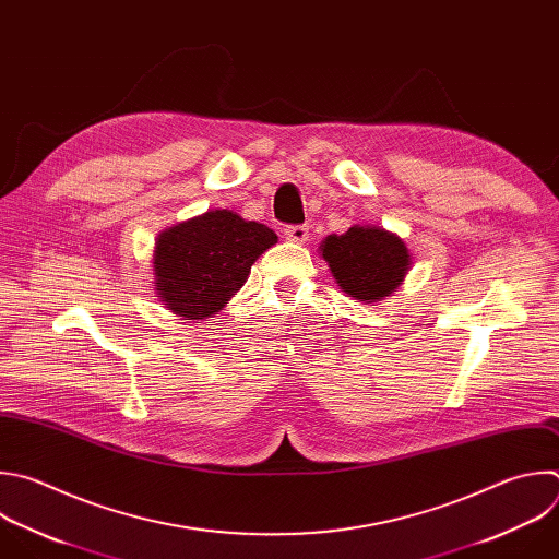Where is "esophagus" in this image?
<instances>
[{"label":"esophagus","instance_id":"esophagus-1","mask_svg":"<svg viewBox=\"0 0 559 559\" xmlns=\"http://www.w3.org/2000/svg\"><path fill=\"white\" fill-rule=\"evenodd\" d=\"M285 239L296 241V243H305L309 239V226L307 224H298V226H285L283 228Z\"/></svg>","mask_w":559,"mask_h":559}]
</instances>
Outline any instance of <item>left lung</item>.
<instances>
[{
    "label": "left lung",
    "instance_id": "left-lung-1",
    "mask_svg": "<svg viewBox=\"0 0 559 559\" xmlns=\"http://www.w3.org/2000/svg\"><path fill=\"white\" fill-rule=\"evenodd\" d=\"M320 252L337 285L368 302L395 292L411 265L408 248L400 237L370 226H353L340 237H326Z\"/></svg>",
    "mask_w": 559,
    "mask_h": 559
}]
</instances>
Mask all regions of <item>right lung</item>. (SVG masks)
<instances>
[{"mask_svg": "<svg viewBox=\"0 0 559 559\" xmlns=\"http://www.w3.org/2000/svg\"><path fill=\"white\" fill-rule=\"evenodd\" d=\"M276 243L274 230L233 211H213L159 235L155 289L186 320L219 311L246 283L252 263Z\"/></svg>", "mask_w": 559, "mask_h": 559, "instance_id": "add662e5", "label": "right lung"}]
</instances>
